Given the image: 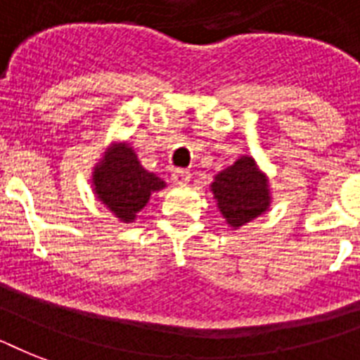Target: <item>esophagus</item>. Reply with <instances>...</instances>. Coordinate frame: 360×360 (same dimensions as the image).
Returning a JSON list of instances; mask_svg holds the SVG:
<instances>
[{"label": "esophagus", "instance_id": "esophagus-1", "mask_svg": "<svg viewBox=\"0 0 360 360\" xmlns=\"http://www.w3.org/2000/svg\"><path fill=\"white\" fill-rule=\"evenodd\" d=\"M191 172L188 169H174V174H172V181H174L175 185H185L191 181Z\"/></svg>", "mask_w": 360, "mask_h": 360}]
</instances>
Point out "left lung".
<instances>
[{
	"instance_id": "8db88e82",
	"label": "left lung",
	"mask_w": 360,
	"mask_h": 360,
	"mask_svg": "<svg viewBox=\"0 0 360 360\" xmlns=\"http://www.w3.org/2000/svg\"><path fill=\"white\" fill-rule=\"evenodd\" d=\"M211 191L226 222L233 228L250 222L269 209L267 179L252 157H240L214 177Z\"/></svg>"
}]
</instances>
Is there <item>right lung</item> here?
<instances>
[{
  "label": "right lung",
  "mask_w": 360,
  "mask_h": 360,
  "mask_svg": "<svg viewBox=\"0 0 360 360\" xmlns=\"http://www.w3.org/2000/svg\"><path fill=\"white\" fill-rule=\"evenodd\" d=\"M93 185L98 200L121 222H132L153 192L166 186L160 177L138 162L136 153L127 143L106 151L93 172Z\"/></svg>",
  "instance_id": "obj_1"
}]
</instances>
